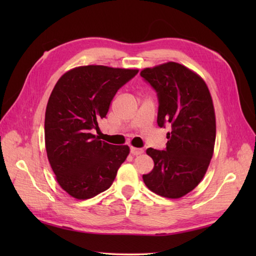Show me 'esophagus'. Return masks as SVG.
<instances>
[{
    "mask_svg": "<svg viewBox=\"0 0 256 256\" xmlns=\"http://www.w3.org/2000/svg\"><path fill=\"white\" fill-rule=\"evenodd\" d=\"M144 150L142 148H131V154L134 155V156H138V155H140L143 154Z\"/></svg>",
    "mask_w": 256,
    "mask_h": 256,
    "instance_id": "esophagus-1",
    "label": "esophagus"
}]
</instances>
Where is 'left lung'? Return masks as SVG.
Returning <instances> with one entry per match:
<instances>
[{"instance_id": "8db88e82", "label": "left lung", "mask_w": 256, "mask_h": 256, "mask_svg": "<svg viewBox=\"0 0 256 256\" xmlns=\"http://www.w3.org/2000/svg\"><path fill=\"white\" fill-rule=\"evenodd\" d=\"M140 76L158 96L157 124H172L166 150H146L154 168L143 180L150 192L178 199L198 186L214 155L216 113L208 86L200 76L178 62L144 68Z\"/></svg>"}]
</instances>
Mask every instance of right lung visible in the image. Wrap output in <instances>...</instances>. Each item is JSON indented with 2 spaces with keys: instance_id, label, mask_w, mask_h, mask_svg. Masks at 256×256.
Instances as JSON below:
<instances>
[{
  "instance_id": "1",
  "label": "right lung",
  "mask_w": 256,
  "mask_h": 256,
  "mask_svg": "<svg viewBox=\"0 0 256 256\" xmlns=\"http://www.w3.org/2000/svg\"><path fill=\"white\" fill-rule=\"evenodd\" d=\"M138 69L101 64L64 72L54 86L45 113V148L56 180L72 197L86 200L108 189L130 154L92 134L113 96Z\"/></svg>"
}]
</instances>
